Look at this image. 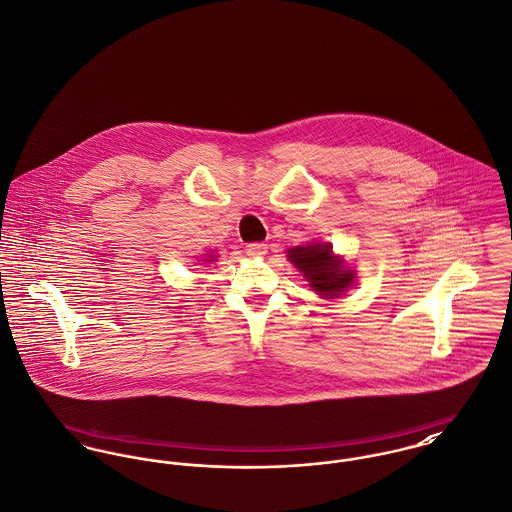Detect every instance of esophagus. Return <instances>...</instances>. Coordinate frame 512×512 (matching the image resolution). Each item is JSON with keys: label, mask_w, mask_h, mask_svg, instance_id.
Segmentation results:
<instances>
[{"label": "esophagus", "mask_w": 512, "mask_h": 512, "mask_svg": "<svg viewBox=\"0 0 512 512\" xmlns=\"http://www.w3.org/2000/svg\"><path fill=\"white\" fill-rule=\"evenodd\" d=\"M266 252H268V244H264V242H250V244H246V254L252 256V258H260Z\"/></svg>", "instance_id": "34e87169"}]
</instances>
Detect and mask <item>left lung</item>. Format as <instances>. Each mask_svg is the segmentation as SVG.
<instances>
[{
	"instance_id": "left-lung-1",
	"label": "left lung",
	"mask_w": 512,
	"mask_h": 512,
	"mask_svg": "<svg viewBox=\"0 0 512 512\" xmlns=\"http://www.w3.org/2000/svg\"><path fill=\"white\" fill-rule=\"evenodd\" d=\"M287 254V258L309 279V285L325 297H338L352 283L354 274L332 254L330 244L297 246Z\"/></svg>"
}]
</instances>
